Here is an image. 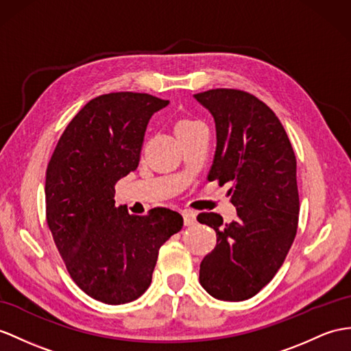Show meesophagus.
I'll return each mask as SVG.
<instances>
[{"mask_svg": "<svg viewBox=\"0 0 351 351\" xmlns=\"http://www.w3.org/2000/svg\"><path fill=\"white\" fill-rule=\"evenodd\" d=\"M183 220H184V226H192L196 223V213L191 210H184L183 213Z\"/></svg>", "mask_w": 351, "mask_h": 351, "instance_id": "esophagus-1", "label": "esophagus"}]
</instances>
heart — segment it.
Segmentation results:
<instances>
[{
    "label": "heart",
    "instance_id": "b5f03b06",
    "mask_svg": "<svg viewBox=\"0 0 351 351\" xmlns=\"http://www.w3.org/2000/svg\"><path fill=\"white\" fill-rule=\"evenodd\" d=\"M201 125V122L195 121V119H189V117H183V119H178L177 123H176V134L186 131V130H191L193 126H198Z\"/></svg>",
    "mask_w": 351,
    "mask_h": 351
}]
</instances>
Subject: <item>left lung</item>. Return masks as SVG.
Wrapping results in <instances>:
<instances>
[{
	"label": "left lung",
	"instance_id": "left-lung-1",
	"mask_svg": "<svg viewBox=\"0 0 351 351\" xmlns=\"http://www.w3.org/2000/svg\"><path fill=\"white\" fill-rule=\"evenodd\" d=\"M216 122L217 146L208 182L230 183L237 220L217 213L198 221L216 230L199 283L220 301H245L267 286L293 244L299 219L296 158L274 111L249 92L210 89L193 95Z\"/></svg>",
	"mask_w": 351,
	"mask_h": 351
}]
</instances>
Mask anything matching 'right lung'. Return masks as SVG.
<instances>
[{"label":"right lung","instance_id":"add662e5","mask_svg":"<svg viewBox=\"0 0 351 351\" xmlns=\"http://www.w3.org/2000/svg\"><path fill=\"white\" fill-rule=\"evenodd\" d=\"M168 102L138 92L90 99L47 164V226L68 274L99 302L126 304L146 292L160 245L183 228L169 208L134 216L114 207V184L138 167L150 117Z\"/></svg>","mask_w":351,"mask_h":351}]
</instances>
